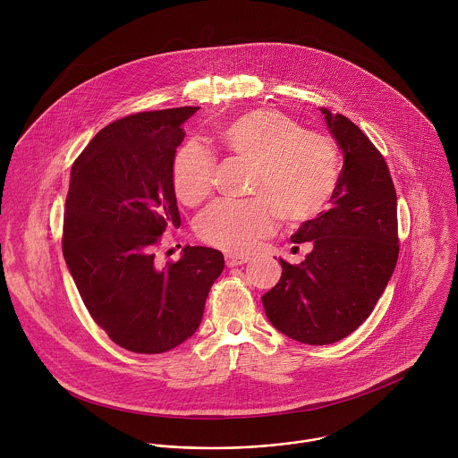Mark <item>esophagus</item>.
Wrapping results in <instances>:
<instances>
[{
	"instance_id": "34e87169",
	"label": "esophagus",
	"mask_w": 458,
	"mask_h": 458,
	"mask_svg": "<svg viewBox=\"0 0 458 458\" xmlns=\"http://www.w3.org/2000/svg\"><path fill=\"white\" fill-rule=\"evenodd\" d=\"M245 262H249L247 256H234V254H227V256H225V264H227L229 267L242 266V264H245Z\"/></svg>"
}]
</instances>
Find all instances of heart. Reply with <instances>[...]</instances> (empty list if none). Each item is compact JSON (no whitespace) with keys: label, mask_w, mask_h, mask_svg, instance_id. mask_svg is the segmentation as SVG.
Segmentation results:
<instances>
[{"label":"heart","mask_w":458,"mask_h":458,"mask_svg":"<svg viewBox=\"0 0 458 458\" xmlns=\"http://www.w3.org/2000/svg\"><path fill=\"white\" fill-rule=\"evenodd\" d=\"M218 139L234 158L250 162L245 200H216L196 220L197 236L227 252H247L275 229L276 216L289 225L316 218L338 183L340 157L327 133L303 131L287 113L261 107L225 123ZM215 157L197 142L183 144L173 162L176 197L196 206L213 189Z\"/></svg>","instance_id":"obj_1"}]
</instances>
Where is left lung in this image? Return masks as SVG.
Returning <instances> with one entry per match:
<instances>
[{
    "label": "left lung",
    "mask_w": 458,
    "mask_h": 458,
    "mask_svg": "<svg viewBox=\"0 0 458 458\" xmlns=\"http://www.w3.org/2000/svg\"><path fill=\"white\" fill-rule=\"evenodd\" d=\"M321 113L344 153L333 208L291 236L312 250L300 264L280 259L282 276L261 298L273 327L310 345L338 342L360 327L398 258L396 194L385 157L349 118Z\"/></svg>",
    "instance_id": "1"
}]
</instances>
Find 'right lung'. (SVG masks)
Returning <instances> with one entry per match:
<instances>
[{"label":"right lung","instance_id":"right-lung-1","mask_svg":"<svg viewBox=\"0 0 458 458\" xmlns=\"http://www.w3.org/2000/svg\"><path fill=\"white\" fill-rule=\"evenodd\" d=\"M199 107L146 111L113 122L75 158L64 216V258L77 291L120 347L158 354L194 335L224 256L185 247L155 264L167 227L182 218L173 162L183 122Z\"/></svg>","mask_w":458,"mask_h":458}]
</instances>
